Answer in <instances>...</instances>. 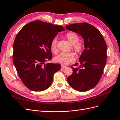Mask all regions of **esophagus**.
Instances as JSON below:
<instances>
[{
  "mask_svg": "<svg viewBox=\"0 0 120 120\" xmlns=\"http://www.w3.org/2000/svg\"><path fill=\"white\" fill-rule=\"evenodd\" d=\"M66 67H65V66H61V69H65V68H66Z\"/></svg>",
  "mask_w": 120,
  "mask_h": 120,
  "instance_id": "esophagus-1",
  "label": "esophagus"
}]
</instances>
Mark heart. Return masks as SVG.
<instances>
[{"label": "heart", "instance_id": "b5f03b06", "mask_svg": "<svg viewBox=\"0 0 120 120\" xmlns=\"http://www.w3.org/2000/svg\"><path fill=\"white\" fill-rule=\"evenodd\" d=\"M65 37L69 42L72 45L75 54L77 55L81 54L83 51V46L82 43L79 41V38L78 34L74 32H69L66 34ZM57 38H53L50 43V48L54 53L57 52ZM75 59V56L73 53H61L54 58V61L57 63L66 66L74 61Z\"/></svg>", "mask_w": 120, "mask_h": 120}]
</instances>
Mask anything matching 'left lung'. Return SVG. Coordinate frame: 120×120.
Here are the masks:
<instances>
[{
    "mask_svg": "<svg viewBox=\"0 0 120 120\" xmlns=\"http://www.w3.org/2000/svg\"><path fill=\"white\" fill-rule=\"evenodd\" d=\"M67 30L81 35L84 49L79 58L78 67H71L73 74L67 78L69 85L81 92L92 89L99 82L107 58V45L102 35L94 26L86 23L66 26Z\"/></svg>",
    "mask_w": 120,
    "mask_h": 120,
    "instance_id": "left-lung-1",
    "label": "left lung"
}]
</instances>
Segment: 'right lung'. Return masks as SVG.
<instances>
[{
  "label": "right lung",
  "instance_id": "add662e5",
  "mask_svg": "<svg viewBox=\"0 0 120 120\" xmlns=\"http://www.w3.org/2000/svg\"><path fill=\"white\" fill-rule=\"evenodd\" d=\"M63 26L34 21L18 33L13 44V61L21 81L29 90H45L50 86L59 64L45 63L52 58L50 43Z\"/></svg>",
  "mask_w": 120,
  "mask_h": 120
}]
</instances>
